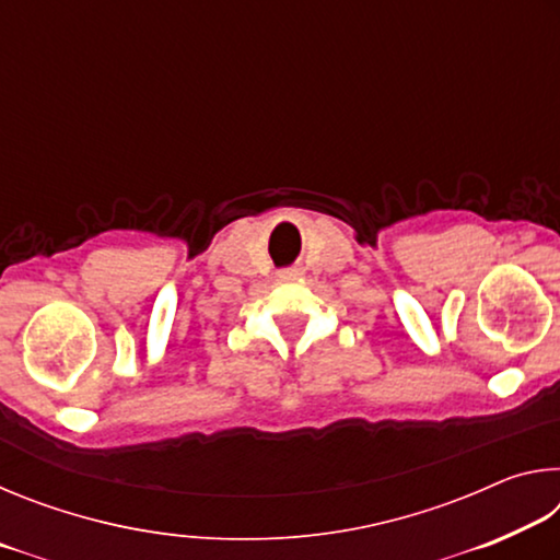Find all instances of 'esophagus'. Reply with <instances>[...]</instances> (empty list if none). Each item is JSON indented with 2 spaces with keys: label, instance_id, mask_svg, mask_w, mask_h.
I'll list each match as a JSON object with an SVG mask.
<instances>
[{
  "label": "esophagus",
  "instance_id": "esophagus-1",
  "mask_svg": "<svg viewBox=\"0 0 560 560\" xmlns=\"http://www.w3.org/2000/svg\"><path fill=\"white\" fill-rule=\"evenodd\" d=\"M303 277V267H287V269H281L279 271V279H301Z\"/></svg>",
  "mask_w": 560,
  "mask_h": 560
}]
</instances>
